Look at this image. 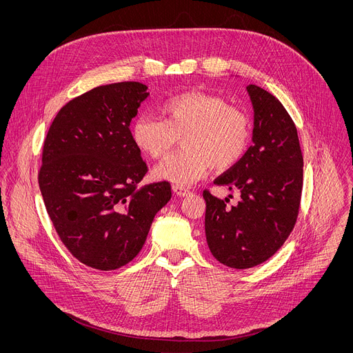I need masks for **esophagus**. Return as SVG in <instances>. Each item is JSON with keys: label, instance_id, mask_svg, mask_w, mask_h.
<instances>
[{"label": "esophagus", "instance_id": "34e87169", "mask_svg": "<svg viewBox=\"0 0 353 353\" xmlns=\"http://www.w3.org/2000/svg\"><path fill=\"white\" fill-rule=\"evenodd\" d=\"M172 190H173V192H176V194L180 195V196H184V195H188V194H190V190H188V188H185V187H183V185H179V184L172 185Z\"/></svg>", "mask_w": 353, "mask_h": 353}]
</instances>
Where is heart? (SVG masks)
<instances>
[{"instance_id": "heart-1", "label": "heart", "mask_w": 353, "mask_h": 353, "mask_svg": "<svg viewBox=\"0 0 353 353\" xmlns=\"http://www.w3.org/2000/svg\"><path fill=\"white\" fill-rule=\"evenodd\" d=\"M161 119L138 116L131 127L134 143L152 159L166 157L181 138L183 149L159 163L158 180L180 185L204 179L211 166L226 170L245 154L251 141L250 117L214 93L185 92L159 108Z\"/></svg>"}]
</instances>
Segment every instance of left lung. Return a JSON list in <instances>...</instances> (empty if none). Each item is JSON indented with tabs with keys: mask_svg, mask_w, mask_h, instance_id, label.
<instances>
[{
	"mask_svg": "<svg viewBox=\"0 0 353 353\" xmlns=\"http://www.w3.org/2000/svg\"><path fill=\"white\" fill-rule=\"evenodd\" d=\"M247 92L254 108L253 145L214 181L237 188L240 201L229 207L228 198L203 194L208 247L219 263L236 270L256 267L282 247L294 228L303 188V157L292 117L265 89L248 85Z\"/></svg>",
	"mask_w": 353,
	"mask_h": 353,
	"instance_id": "obj_1",
	"label": "left lung"
}]
</instances>
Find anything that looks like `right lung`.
<instances>
[{
  "instance_id": "right-lung-1",
  "label": "right lung",
  "mask_w": 353,
  "mask_h": 353,
  "mask_svg": "<svg viewBox=\"0 0 353 353\" xmlns=\"http://www.w3.org/2000/svg\"><path fill=\"white\" fill-rule=\"evenodd\" d=\"M146 89L119 82L77 96L44 139L37 179L47 214L70 253L94 270L132 261L172 196L169 181L138 185L148 166L130 123Z\"/></svg>"
}]
</instances>
